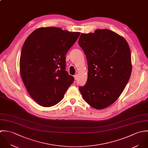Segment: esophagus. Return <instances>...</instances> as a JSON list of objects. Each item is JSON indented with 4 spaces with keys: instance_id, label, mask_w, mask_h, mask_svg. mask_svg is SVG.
Returning <instances> with one entry per match:
<instances>
[{
    "instance_id": "obj_1",
    "label": "esophagus",
    "mask_w": 148,
    "mask_h": 148,
    "mask_svg": "<svg viewBox=\"0 0 148 148\" xmlns=\"http://www.w3.org/2000/svg\"><path fill=\"white\" fill-rule=\"evenodd\" d=\"M78 75L77 74H76V75H75L74 76V79H75V80H77V78H78Z\"/></svg>"
}]
</instances>
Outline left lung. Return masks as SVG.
Wrapping results in <instances>:
<instances>
[{
    "mask_svg": "<svg viewBox=\"0 0 148 148\" xmlns=\"http://www.w3.org/2000/svg\"><path fill=\"white\" fill-rule=\"evenodd\" d=\"M78 44L88 64V80L79 90L91 107L101 110L113 104L130 77L131 53L126 39L108 29L82 33Z\"/></svg>",
    "mask_w": 148,
    "mask_h": 148,
    "instance_id": "1",
    "label": "left lung"
}]
</instances>
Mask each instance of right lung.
Here are the masks:
<instances>
[{
    "label": "right lung",
    "instance_id": "obj_1",
    "mask_svg": "<svg viewBox=\"0 0 148 148\" xmlns=\"http://www.w3.org/2000/svg\"><path fill=\"white\" fill-rule=\"evenodd\" d=\"M80 34L40 27L26 39L20 57L21 75L30 97L39 105L47 108L59 103L74 82L65 70V56Z\"/></svg>",
    "mask_w": 148,
    "mask_h": 148
}]
</instances>
